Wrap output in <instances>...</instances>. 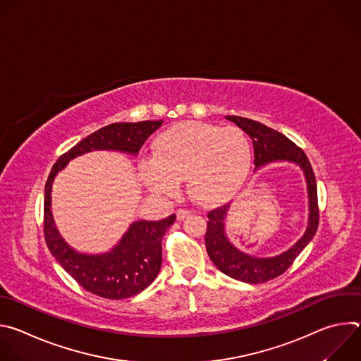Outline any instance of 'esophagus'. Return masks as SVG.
Returning a JSON list of instances; mask_svg holds the SVG:
<instances>
[{
	"label": "esophagus",
	"instance_id": "esophagus-1",
	"mask_svg": "<svg viewBox=\"0 0 361 361\" xmlns=\"http://www.w3.org/2000/svg\"><path fill=\"white\" fill-rule=\"evenodd\" d=\"M188 216H190V210H187V209H178L177 210V220H184Z\"/></svg>",
	"mask_w": 361,
	"mask_h": 361
}]
</instances>
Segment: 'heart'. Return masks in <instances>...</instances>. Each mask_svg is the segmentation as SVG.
Instances as JSON below:
<instances>
[{
	"instance_id": "obj_1",
	"label": "heart",
	"mask_w": 361,
	"mask_h": 361,
	"mask_svg": "<svg viewBox=\"0 0 361 361\" xmlns=\"http://www.w3.org/2000/svg\"><path fill=\"white\" fill-rule=\"evenodd\" d=\"M251 163V144L240 128L181 123L157 137L152 159L144 160L140 171L152 191L173 194L185 180L192 200L216 205L243 187Z\"/></svg>"
}]
</instances>
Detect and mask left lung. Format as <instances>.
<instances>
[{"instance_id": "obj_1", "label": "left lung", "mask_w": 361, "mask_h": 361, "mask_svg": "<svg viewBox=\"0 0 361 361\" xmlns=\"http://www.w3.org/2000/svg\"><path fill=\"white\" fill-rule=\"evenodd\" d=\"M226 118L237 124L252 140L254 170L274 161H291L301 167L307 181L308 202H310V217H308L307 231L291 248L280 255L270 257V259H257V257L244 254L228 241L224 233V219L228 204L221 205V207H217L207 214L209 221L207 231H205V248H207L214 266L231 279L250 284H260L287 271L298 254L314 237L319 227L316 176L304 151L284 134L250 118L238 116H227Z\"/></svg>"}]
</instances>
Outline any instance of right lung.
<instances>
[{
    "mask_svg": "<svg viewBox=\"0 0 361 361\" xmlns=\"http://www.w3.org/2000/svg\"><path fill=\"white\" fill-rule=\"evenodd\" d=\"M163 121L114 123L82 138L57 160L45 183L44 194V237L45 243L63 269L87 291L123 300L147 288L157 277L161 262V241L174 224L176 216L160 221H137L131 224L117 247L99 255L80 254L70 248L59 234L51 214V187L54 177L70 160L92 149H118L137 154L145 140Z\"/></svg>",
    "mask_w": 361,
    "mask_h": 361,
    "instance_id": "1",
    "label": "right lung"
}]
</instances>
